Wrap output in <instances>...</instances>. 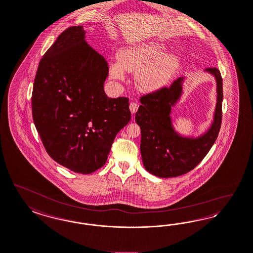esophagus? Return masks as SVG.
<instances>
[{
	"mask_svg": "<svg viewBox=\"0 0 253 253\" xmlns=\"http://www.w3.org/2000/svg\"><path fill=\"white\" fill-rule=\"evenodd\" d=\"M138 107H139V105L137 103L131 102V104H130V109H131V113H135L138 110Z\"/></svg>",
	"mask_w": 253,
	"mask_h": 253,
	"instance_id": "obj_1",
	"label": "esophagus"
}]
</instances>
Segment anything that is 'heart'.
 Segmentation results:
<instances>
[{
	"label": "heart",
	"instance_id": "heart-1",
	"mask_svg": "<svg viewBox=\"0 0 253 253\" xmlns=\"http://www.w3.org/2000/svg\"><path fill=\"white\" fill-rule=\"evenodd\" d=\"M179 67V59L174 54L166 53L164 44L149 43L128 48L120 54L119 61L110 64V77L122 81L125 72L138 70L136 79L146 89L165 86Z\"/></svg>",
	"mask_w": 253,
	"mask_h": 253
}]
</instances>
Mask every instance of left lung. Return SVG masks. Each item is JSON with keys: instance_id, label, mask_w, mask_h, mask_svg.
<instances>
[{"instance_id": "8db88e82", "label": "left lung", "mask_w": 253, "mask_h": 253, "mask_svg": "<svg viewBox=\"0 0 253 253\" xmlns=\"http://www.w3.org/2000/svg\"><path fill=\"white\" fill-rule=\"evenodd\" d=\"M217 80V105L214 122L207 133L196 139L183 138L174 131L170 113L181 94V80L140 97L135 122L141 129V155L145 168L159 177L186 174L198 166L218 137L222 120V79L218 68L209 67Z\"/></svg>"}]
</instances>
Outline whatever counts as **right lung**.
<instances>
[{"label":"right lung","mask_w":253,"mask_h":253,"mask_svg":"<svg viewBox=\"0 0 253 253\" xmlns=\"http://www.w3.org/2000/svg\"><path fill=\"white\" fill-rule=\"evenodd\" d=\"M69 27L40 60L32 94L36 130L48 155L79 174L105 166L117 133L131 120L127 97L108 98L105 59Z\"/></svg>","instance_id":"add662e5"}]
</instances>
